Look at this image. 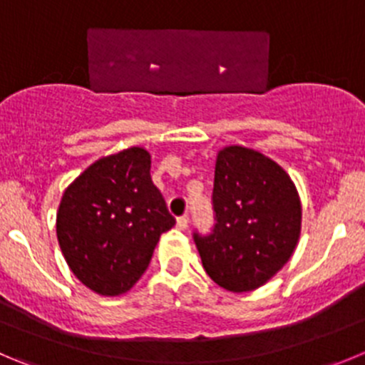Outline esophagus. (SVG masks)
<instances>
[{
  "mask_svg": "<svg viewBox=\"0 0 365 365\" xmlns=\"http://www.w3.org/2000/svg\"><path fill=\"white\" fill-rule=\"evenodd\" d=\"M176 227H178L180 230H187V227H189V217L187 216H182L176 220Z\"/></svg>",
  "mask_w": 365,
  "mask_h": 365,
  "instance_id": "obj_1",
  "label": "esophagus"
}]
</instances>
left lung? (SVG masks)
Here are the masks:
<instances>
[{"label": "left lung", "mask_w": 365, "mask_h": 365, "mask_svg": "<svg viewBox=\"0 0 365 365\" xmlns=\"http://www.w3.org/2000/svg\"><path fill=\"white\" fill-rule=\"evenodd\" d=\"M212 202L214 232L194 234L203 268L225 290H257L288 263L301 237L294 180L263 153L227 145L216 156Z\"/></svg>", "instance_id": "1"}]
</instances>
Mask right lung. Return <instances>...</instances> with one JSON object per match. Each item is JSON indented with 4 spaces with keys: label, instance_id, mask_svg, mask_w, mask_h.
Here are the masks:
<instances>
[{
    "label": "right lung",
    "instance_id": "obj_1",
    "mask_svg": "<svg viewBox=\"0 0 365 365\" xmlns=\"http://www.w3.org/2000/svg\"><path fill=\"white\" fill-rule=\"evenodd\" d=\"M149 169V151L135 145L95 160L64 189L57 241L75 277L95 294L131 290L162 232L175 227Z\"/></svg>",
    "mask_w": 365,
    "mask_h": 365
}]
</instances>
